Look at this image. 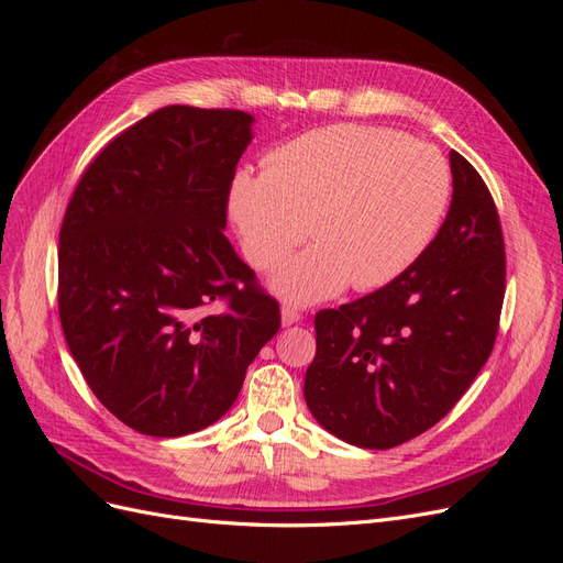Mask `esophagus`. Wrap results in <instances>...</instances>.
I'll use <instances>...</instances> for the list:
<instances>
[{"instance_id": "obj_1", "label": "esophagus", "mask_w": 563, "mask_h": 563, "mask_svg": "<svg viewBox=\"0 0 563 563\" xmlns=\"http://www.w3.org/2000/svg\"><path fill=\"white\" fill-rule=\"evenodd\" d=\"M302 319L300 310L294 308V305H284L282 308V323L284 327H294V323H298Z\"/></svg>"}]
</instances>
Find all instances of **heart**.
Returning <instances> with one entry per match:
<instances>
[{"instance_id": "heart-1", "label": "heart", "mask_w": 563, "mask_h": 563, "mask_svg": "<svg viewBox=\"0 0 563 563\" xmlns=\"http://www.w3.org/2000/svg\"><path fill=\"white\" fill-rule=\"evenodd\" d=\"M446 159L406 135L360 124L314 129L272 150L263 174L236 172L230 211L253 267L275 269L305 236L317 244L272 279L294 302H317L401 277L444 220Z\"/></svg>"}]
</instances>
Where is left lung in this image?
Here are the masks:
<instances>
[{"label": "left lung", "instance_id": "obj_1", "mask_svg": "<svg viewBox=\"0 0 563 563\" xmlns=\"http://www.w3.org/2000/svg\"><path fill=\"white\" fill-rule=\"evenodd\" d=\"M453 199L401 277L314 317L305 401L323 430L362 449L422 434L465 395L496 345L505 240L496 201L451 150Z\"/></svg>", "mask_w": 563, "mask_h": 563}]
</instances>
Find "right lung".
Wrapping results in <instances>:
<instances>
[{"label":"right lung","mask_w":563,"mask_h":563,"mask_svg":"<svg viewBox=\"0 0 563 563\" xmlns=\"http://www.w3.org/2000/svg\"><path fill=\"white\" fill-rule=\"evenodd\" d=\"M251 124L242 110L162 108L98 152L67 203V347L98 401L141 434L223 418L282 327L279 302L223 234Z\"/></svg>","instance_id":"right-lung-1"}]
</instances>
